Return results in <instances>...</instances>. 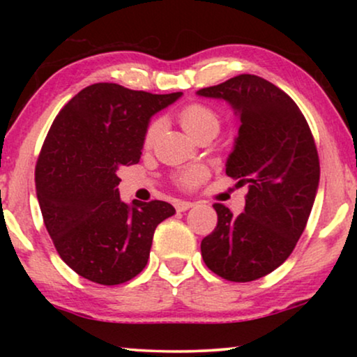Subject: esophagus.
<instances>
[{
	"mask_svg": "<svg viewBox=\"0 0 357 357\" xmlns=\"http://www.w3.org/2000/svg\"><path fill=\"white\" fill-rule=\"evenodd\" d=\"M192 206H193V203L192 202H187V199H180V202L175 203V209H177L178 213L187 211V209H190Z\"/></svg>",
	"mask_w": 357,
	"mask_h": 357,
	"instance_id": "34e87169",
	"label": "esophagus"
}]
</instances>
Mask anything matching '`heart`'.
<instances>
[{
  "label": "heart",
  "mask_w": 357,
  "mask_h": 357,
  "mask_svg": "<svg viewBox=\"0 0 357 357\" xmlns=\"http://www.w3.org/2000/svg\"><path fill=\"white\" fill-rule=\"evenodd\" d=\"M178 120L185 131L192 136V138H198L199 135L211 133L216 136L221 126V120L219 115L209 107L203 104H190L185 105L182 110L178 112ZM160 128H162V121L155 120L148 126L144 136V144L151 146L154 143L155 136L159 135ZM208 177V169L204 165H193V167L185 169L182 174L178 175V183L185 188L197 187L199 182H203Z\"/></svg>",
  "instance_id": "b5f03b06"
}]
</instances>
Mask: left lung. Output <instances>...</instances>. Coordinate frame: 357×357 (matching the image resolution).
I'll return each mask as SVG.
<instances>
[{
  "label": "left lung",
  "mask_w": 357,
  "mask_h": 357,
  "mask_svg": "<svg viewBox=\"0 0 357 357\" xmlns=\"http://www.w3.org/2000/svg\"><path fill=\"white\" fill-rule=\"evenodd\" d=\"M197 96L227 102L238 119L226 174L248 185L238 216L214 204L203 260L224 280H258L286 261L310 216L320 180L314 136L296 102L263 77L241 75Z\"/></svg>",
  "instance_id": "obj_1"
}]
</instances>
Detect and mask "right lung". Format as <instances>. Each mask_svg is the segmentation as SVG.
Instances as JSON below:
<instances>
[{
  "label": "right lung",
  "instance_id": "obj_1",
  "mask_svg": "<svg viewBox=\"0 0 357 357\" xmlns=\"http://www.w3.org/2000/svg\"><path fill=\"white\" fill-rule=\"evenodd\" d=\"M180 97L99 82L53 121L37 160V199L61 260L86 280L114 286L139 275L155 227L175 214L159 199L121 202L119 169L139 162L151 119Z\"/></svg>",
  "mask_w": 357,
  "mask_h": 357
}]
</instances>
